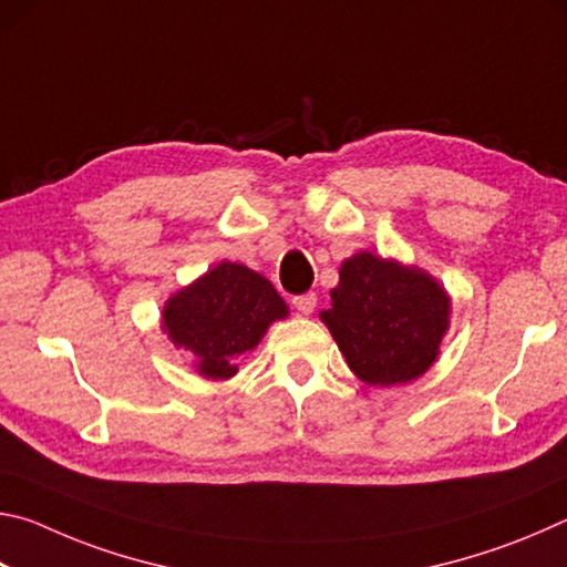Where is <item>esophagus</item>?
Listing matches in <instances>:
<instances>
[{"instance_id": "obj_1", "label": "esophagus", "mask_w": 567, "mask_h": 567, "mask_svg": "<svg viewBox=\"0 0 567 567\" xmlns=\"http://www.w3.org/2000/svg\"><path fill=\"white\" fill-rule=\"evenodd\" d=\"M292 305H295V310L300 312V315H312L315 307H318V295H315V292L297 295L295 300H292Z\"/></svg>"}]
</instances>
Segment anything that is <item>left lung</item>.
<instances>
[{"mask_svg":"<svg viewBox=\"0 0 567 567\" xmlns=\"http://www.w3.org/2000/svg\"><path fill=\"white\" fill-rule=\"evenodd\" d=\"M330 297L320 320L368 385L417 380L437 360L450 328V297L427 272L358 252L342 262Z\"/></svg>","mask_w":567,"mask_h":567,"instance_id":"1","label":"left lung"}]
</instances>
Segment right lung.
Masks as SVG:
<instances>
[{"instance_id": "1", "label": "right lung", "mask_w": 567, "mask_h": 567, "mask_svg": "<svg viewBox=\"0 0 567 567\" xmlns=\"http://www.w3.org/2000/svg\"><path fill=\"white\" fill-rule=\"evenodd\" d=\"M287 312L285 300L260 272L219 262L169 297L162 330L175 348L195 354L199 375L227 380L237 375L239 354L255 350L267 328Z\"/></svg>"}]
</instances>
